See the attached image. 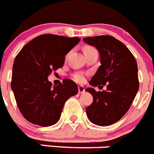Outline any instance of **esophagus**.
Masks as SVG:
<instances>
[{"label": "esophagus", "mask_w": 154, "mask_h": 154, "mask_svg": "<svg viewBox=\"0 0 154 154\" xmlns=\"http://www.w3.org/2000/svg\"><path fill=\"white\" fill-rule=\"evenodd\" d=\"M78 89H79V93H80V94H81V93H83L84 92H85V88H84V86H79Z\"/></svg>", "instance_id": "1"}]
</instances>
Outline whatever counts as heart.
Here are the masks:
<instances>
[{"label": "heart", "mask_w": 154, "mask_h": 154, "mask_svg": "<svg viewBox=\"0 0 154 154\" xmlns=\"http://www.w3.org/2000/svg\"><path fill=\"white\" fill-rule=\"evenodd\" d=\"M92 50H96L94 47H90V46H86L84 48V52L85 51H92ZM73 79H74L75 81H76L77 82H83L84 80H85V75L83 73H75V74L73 75Z\"/></svg>", "instance_id": "obj_1"}]
</instances>
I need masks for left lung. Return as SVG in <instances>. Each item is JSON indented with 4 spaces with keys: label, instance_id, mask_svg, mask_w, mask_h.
I'll use <instances>...</instances> for the list:
<instances>
[{
    "label": "left lung",
    "instance_id": "obj_1",
    "mask_svg": "<svg viewBox=\"0 0 154 154\" xmlns=\"http://www.w3.org/2000/svg\"><path fill=\"white\" fill-rule=\"evenodd\" d=\"M83 40L94 46L100 55L101 65L90 84H101L102 89L107 86V90L101 92L86 89L93 97V103L86 108V114L93 124L110 125L127 113L139 90L137 62L128 47L114 36L103 35Z\"/></svg>",
    "mask_w": 154,
    "mask_h": 154
}]
</instances>
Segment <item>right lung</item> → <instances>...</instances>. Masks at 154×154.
Here are the masks:
<instances>
[{
  "label": "right lung",
  "instance_id": "right-lung-1",
  "mask_svg": "<svg viewBox=\"0 0 154 154\" xmlns=\"http://www.w3.org/2000/svg\"><path fill=\"white\" fill-rule=\"evenodd\" d=\"M80 39L43 34L22 47L14 59L11 87L22 116L34 125L50 126L60 119L64 103L78 93L69 79L52 86L47 77L62 68L65 55Z\"/></svg>",
  "mask_w": 154,
  "mask_h": 154
}]
</instances>
